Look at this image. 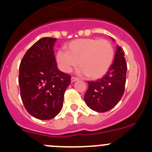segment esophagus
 <instances>
[{
	"label": "esophagus",
	"mask_w": 152,
	"mask_h": 152,
	"mask_svg": "<svg viewBox=\"0 0 152 152\" xmlns=\"http://www.w3.org/2000/svg\"><path fill=\"white\" fill-rule=\"evenodd\" d=\"M78 80V78L77 77H72V82H75V81H76V80Z\"/></svg>",
	"instance_id": "34e87169"
}]
</instances>
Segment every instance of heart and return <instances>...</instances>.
<instances>
[{"label": "heart", "instance_id": "b5f03b06", "mask_svg": "<svg viewBox=\"0 0 152 152\" xmlns=\"http://www.w3.org/2000/svg\"><path fill=\"white\" fill-rule=\"evenodd\" d=\"M56 53L58 68L69 73L78 64L80 74L91 79L103 77L112 66L115 50L110 42L96 38L79 39L70 42Z\"/></svg>", "mask_w": 152, "mask_h": 152}]
</instances>
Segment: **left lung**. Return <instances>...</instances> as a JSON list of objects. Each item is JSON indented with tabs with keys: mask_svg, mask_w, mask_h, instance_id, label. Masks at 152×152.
Wrapping results in <instances>:
<instances>
[{
	"mask_svg": "<svg viewBox=\"0 0 152 152\" xmlns=\"http://www.w3.org/2000/svg\"><path fill=\"white\" fill-rule=\"evenodd\" d=\"M127 64L124 51L117 45L112 66L102 78L88 81L84 95L86 104L93 110L104 113L113 108L124 94Z\"/></svg>",
	"mask_w": 152,
	"mask_h": 152,
	"instance_id": "left-lung-1",
	"label": "left lung"
}]
</instances>
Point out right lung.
I'll use <instances>...</instances> for the list:
<instances>
[{"mask_svg":"<svg viewBox=\"0 0 152 152\" xmlns=\"http://www.w3.org/2000/svg\"><path fill=\"white\" fill-rule=\"evenodd\" d=\"M56 39L43 37L28 49L20 64L19 85L23 105L30 115L42 120L61 111L71 76L60 72L54 55Z\"/></svg>","mask_w":152,"mask_h":152,"instance_id":"1","label":"right lung"}]
</instances>
